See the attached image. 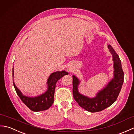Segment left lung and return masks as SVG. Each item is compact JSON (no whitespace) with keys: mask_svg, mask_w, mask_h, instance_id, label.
Masks as SVG:
<instances>
[{"mask_svg":"<svg viewBox=\"0 0 134 134\" xmlns=\"http://www.w3.org/2000/svg\"><path fill=\"white\" fill-rule=\"evenodd\" d=\"M108 48L112 55L113 62V77L106 86L97 93L96 96L90 98L80 93L78 90L81 81L74 75L73 78L74 98L79 106L90 112H97L110 107L117 99L124 82V72L121 60L110 45Z\"/></svg>","mask_w":134,"mask_h":134,"instance_id":"1","label":"left lung"}]
</instances>
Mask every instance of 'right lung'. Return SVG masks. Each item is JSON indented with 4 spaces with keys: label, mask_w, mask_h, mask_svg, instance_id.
<instances>
[{
    "label": "right lung",
    "mask_w": 134,
    "mask_h": 134,
    "mask_svg": "<svg viewBox=\"0 0 134 134\" xmlns=\"http://www.w3.org/2000/svg\"><path fill=\"white\" fill-rule=\"evenodd\" d=\"M69 73L63 70L62 71H56L51 74L47 80V90L46 92L40 95L29 97L24 95L13 81V85L17 94L21 98L22 102L29 108L35 112L45 110L52 106L54 101V94L56 82L63 76L68 75ZM14 78V67L13 68V79Z\"/></svg>",
    "instance_id": "obj_1"
}]
</instances>
